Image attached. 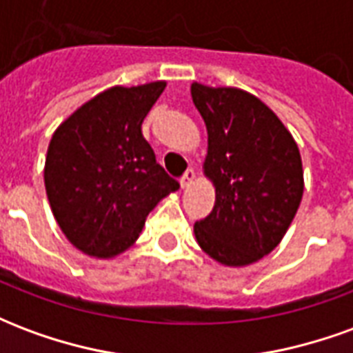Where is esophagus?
Returning a JSON list of instances; mask_svg holds the SVG:
<instances>
[{
  "label": "esophagus",
  "mask_w": 353,
  "mask_h": 353,
  "mask_svg": "<svg viewBox=\"0 0 353 353\" xmlns=\"http://www.w3.org/2000/svg\"><path fill=\"white\" fill-rule=\"evenodd\" d=\"M194 177H196V174H194V170L192 168H189L187 170V172H185L183 174V177H181V187H189V185L192 183V181H194Z\"/></svg>",
  "instance_id": "1"
}]
</instances>
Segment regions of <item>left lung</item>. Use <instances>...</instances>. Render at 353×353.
I'll return each instance as SVG.
<instances>
[{
    "label": "left lung",
    "instance_id": "left-lung-1",
    "mask_svg": "<svg viewBox=\"0 0 353 353\" xmlns=\"http://www.w3.org/2000/svg\"><path fill=\"white\" fill-rule=\"evenodd\" d=\"M208 130L204 174L215 187L212 214L194 236L227 266L257 263L280 244L303 200V161L291 132L253 94L192 83Z\"/></svg>",
    "mask_w": 353,
    "mask_h": 353
}]
</instances>
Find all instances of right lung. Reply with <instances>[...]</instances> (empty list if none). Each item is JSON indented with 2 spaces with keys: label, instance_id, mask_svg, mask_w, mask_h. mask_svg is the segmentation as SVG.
<instances>
[{
  "label": "right lung",
  "instance_id": "right-lung-1",
  "mask_svg": "<svg viewBox=\"0 0 353 353\" xmlns=\"http://www.w3.org/2000/svg\"><path fill=\"white\" fill-rule=\"evenodd\" d=\"M166 87H111L60 124L47 151L45 189L65 238L79 252L111 259L126 252L145 217L179 189L154 159L141 123Z\"/></svg>",
  "mask_w": 353,
  "mask_h": 353
}]
</instances>
